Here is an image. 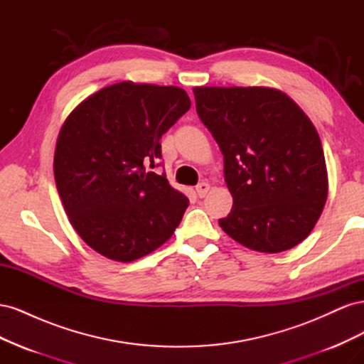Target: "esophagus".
<instances>
[{"mask_svg": "<svg viewBox=\"0 0 364 364\" xmlns=\"http://www.w3.org/2000/svg\"><path fill=\"white\" fill-rule=\"evenodd\" d=\"M209 190H211V185H209L208 182H200L196 186V191H197V194H199V197H205L209 193Z\"/></svg>", "mask_w": 364, "mask_h": 364, "instance_id": "1", "label": "esophagus"}]
</instances>
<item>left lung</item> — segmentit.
<instances>
[{
    "mask_svg": "<svg viewBox=\"0 0 364 364\" xmlns=\"http://www.w3.org/2000/svg\"><path fill=\"white\" fill-rule=\"evenodd\" d=\"M196 111L222 150L234 205L218 225L252 250L278 253L313 230L328 197L321 138L291 98L266 86H197Z\"/></svg>",
    "mask_w": 364,
    "mask_h": 364,
    "instance_id": "8db88e82",
    "label": "left lung"
}]
</instances>
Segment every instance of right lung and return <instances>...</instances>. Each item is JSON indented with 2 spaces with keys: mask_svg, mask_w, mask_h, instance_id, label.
I'll return each mask as SVG.
<instances>
[{
  "mask_svg": "<svg viewBox=\"0 0 364 364\" xmlns=\"http://www.w3.org/2000/svg\"><path fill=\"white\" fill-rule=\"evenodd\" d=\"M190 107L182 87L119 82L65 119L54 179L70 223L100 255L132 262L179 226L188 199L150 168L161 159V136Z\"/></svg>",
  "mask_w": 364,
  "mask_h": 364,
  "instance_id": "obj_1",
  "label": "right lung"
}]
</instances>
